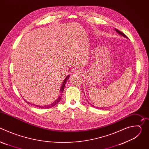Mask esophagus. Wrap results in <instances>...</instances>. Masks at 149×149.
<instances>
[{
  "label": "esophagus",
  "mask_w": 149,
  "mask_h": 149,
  "mask_svg": "<svg viewBox=\"0 0 149 149\" xmlns=\"http://www.w3.org/2000/svg\"><path fill=\"white\" fill-rule=\"evenodd\" d=\"M81 72H81V70H79V69H77V70H75L74 71V73H75V74H80Z\"/></svg>",
  "instance_id": "esophagus-1"
}]
</instances>
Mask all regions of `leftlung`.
<instances>
[{"label": "left lung", "mask_w": 149, "mask_h": 149, "mask_svg": "<svg viewBox=\"0 0 149 149\" xmlns=\"http://www.w3.org/2000/svg\"><path fill=\"white\" fill-rule=\"evenodd\" d=\"M115 30H116V31L119 34V35H120L121 36H123V37H124V38H127V39H129V38L128 37H127L124 33H123V32H121V31H120L119 30H118V29H116L115 28ZM85 95V94H84ZM85 96H86V95H85ZM92 105V107H95V108H97V109H98L99 107H95V106H94L93 105Z\"/></svg>", "instance_id": "8db88e82"}]
</instances>
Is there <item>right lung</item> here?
<instances>
[{"mask_svg": "<svg viewBox=\"0 0 149 149\" xmlns=\"http://www.w3.org/2000/svg\"><path fill=\"white\" fill-rule=\"evenodd\" d=\"M69 77H70V75H68V76H67V77H65V78L64 79V80H63V82H62V85H61V88H60V91H59V92H60V95H59V97H58V98H57L53 103L50 104L49 105H44V106L36 105H35V104H34V105L36 106V107H39V108H40V109H49V108H51V107H54V106H55V105H56V104L60 101V100H61V98H62L61 96H62V93H63V90H64V87H65V84H66V82H67V81ZM25 101L27 103L30 104V103L28 102L26 100H25ZM32 105H33V104H32Z\"/></svg>", "mask_w": 149, "mask_h": 149, "instance_id": "obj_1", "label": "right lung"}]
</instances>
